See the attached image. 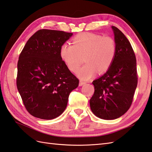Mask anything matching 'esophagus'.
I'll return each instance as SVG.
<instances>
[{"mask_svg": "<svg viewBox=\"0 0 152 152\" xmlns=\"http://www.w3.org/2000/svg\"><path fill=\"white\" fill-rule=\"evenodd\" d=\"M84 84H86V82H83V81L81 80L80 82L79 86H83V85H84Z\"/></svg>", "mask_w": 152, "mask_h": 152, "instance_id": "34e87169", "label": "esophagus"}]
</instances>
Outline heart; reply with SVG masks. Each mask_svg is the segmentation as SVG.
<instances>
[{
  "label": "heart",
  "mask_w": 152,
  "mask_h": 152,
  "mask_svg": "<svg viewBox=\"0 0 152 152\" xmlns=\"http://www.w3.org/2000/svg\"><path fill=\"white\" fill-rule=\"evenodd\" d=\"M72 44H63L60 48V56L72 72L82 64L84 58L86 65L76 71L81 79L87 80L97 72L100 74L107 72L115 61L116 45L111 37L82 33L74 37Z\"/></svg>",
  "instance_id": "b5f03b06"
}]
</instances>
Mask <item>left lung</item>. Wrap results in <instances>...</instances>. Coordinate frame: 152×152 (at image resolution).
<instances>
[{
  "mask_svg": "<svg viewBox=\"0 0 152 152\" xmlns=\"http://www.w3.org/2000/svg\"><path fill=\"white\" fill-rule=\"evenodd\" d=\"M116 54L111 68L93 82L94 93L90 107L98 118L113 120L128 111L132 104L138 77L135 53L128 39L113 26Z\"/></svg>",
  "mask_w": 152,
  "mask_h": 152,
  "instance_id": "obj_1",
  "label": "left lung"
}]
</instances>
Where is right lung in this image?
Listing matches in <instances>:
<instances>
[{
	"label": "right lung",
	"mask_w": 152,
	"mask_h": 152,
	"mask_svg": "<svg viewBox=\"0 0 152 152\" xmlns=\"http://www.w3.org/2000/svg\"><path fill=\"white\" fill-rule=\"evenodd\" d=\"M72 33L41 29L26 42L17 63V87L28 112L51 120L63 113L79 80L60 56Z\"/></svg>",
	"instance_id": "right-lung-1"
}]
</instances>
